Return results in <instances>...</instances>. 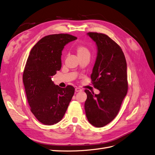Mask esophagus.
<instances>
[{
	"label": "esophagus",
	"instance_id": "1",
	"mask_svg": "<svg viewBox=\"0 0 155 155\" xmlns=\"http://www.w3.org/2000/svg\"><path fill=\"white\" fill-rule=\"evenodd\" d=\"M82 90L81 89V87H76L75 88V91L76 92H80V91H81Z\"/></svg>",
	"mask_w": 155,
	"mask_h": 155
}]
</instances>
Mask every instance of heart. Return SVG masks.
Here are the masks:
<instances>
[{"instance_id": "obj_1", "label": "heart", "mask_w": 155, "mask_h": 155, "mask_svg": "<svg viewBox=\"0 0 155 155\" xmlns=\"http://www.w3.org/2000/svg\"><path fill=\"white\" fill-rule=\"evenodd\" d=\"M74 51L76 52L78 58H82L84 56H90V51L86 46L84 45H77L74 48Z\"/></svg>"}]
</instances>
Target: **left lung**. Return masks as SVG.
<instances>
[{
    "label": "left lung",
    "instance_id": "left-lung-1",
    "mask_svg": "<svg viewBox=\"0 0 155 155\" xmlns=\"http://www.w3.org/2000/svg\"><path fill=\"white\" fill-rule=\"evenodd\" d=\"M87 35L96 42L98 49L91 78L100 94L86 89L84 109L88 121L96 127H103L116 117L127 94V62L120 46L107 35L97 32Z\"/></svg>",
    "mask_w": 155,
    "mask_h": 155
}]
</instances>
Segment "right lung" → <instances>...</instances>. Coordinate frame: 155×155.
<instances>
[{
	"mask_svg": "<svg viewBox=\"0 0 155 155\" xmlns=\"http://www.w3.org/2000/svg\"><path fill=\"white\" fill-rule=\"evenodd\" d=\"M77 37L56 34L42 38L30 51L23 71V81L30 111L46 125L61 120L74 93L72 86L55 85L51 77L61 67L64 46Z\"/></svg>",
	"mask_w": 155,
	"mask_h": 155,
	"instance_id": "1",
	"label": "right lung"
}]
</instances>
